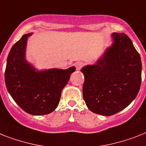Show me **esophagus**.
I'll return each mask as SVG.
<instances>
[{"mask_svg": "<svg viewBox=\"0 0 146 146\" xmlns=\"http://www.w3.org/2000/svg\"><path fill=\"white\" fill-rule=\"evenodd\" d=\"M84 66V64L82 62H77L76 64V68L77 70H80L82 69V67Z\"/></svg>", "mask_w": 146, "mask_h": 146, "instance_id": "obj_1", "label": "esophagus"}]
</instances>
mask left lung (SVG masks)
Here are the masks:
<instances>
[{
	"mask_svg": "<svg viewBox=\"0 0 146 146\" xmlns=\"http://www.w3.org/2000/svg\"><path fill=\"white\" fill-rule=\"evenodd\" d=\"M113 44L97 64L81 70L83 98L92 112L112 115L126 108L138 94L142 80L140 55L129 36L112 34Z\"/></svg>",
	"mask_w": 146,
	"mask_h": 146,
	"instance_id": "8db88e82",
	"label": "left lung"
}]
</instances>
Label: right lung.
Masks as SVG:
<instances>
[{
	"mask_svg": "<svg viewBox=\"0 0 146 146\" xmlns=\"http://www.w3.org/2000/svg\"><path fill=\"white\" fill-rule=\"evenodd\" d=\"M31 34L23 35L10 49L5 70V83L9 94L25 112L42 115L56 109L61 91L76 68L36 71L25 60L26 43Z\"/></svg>",
	"mask_w": 146,
	"mask_h": 146,
	"instance_id": "add662e5",
	"label": "right lung"
}]
</instances>
